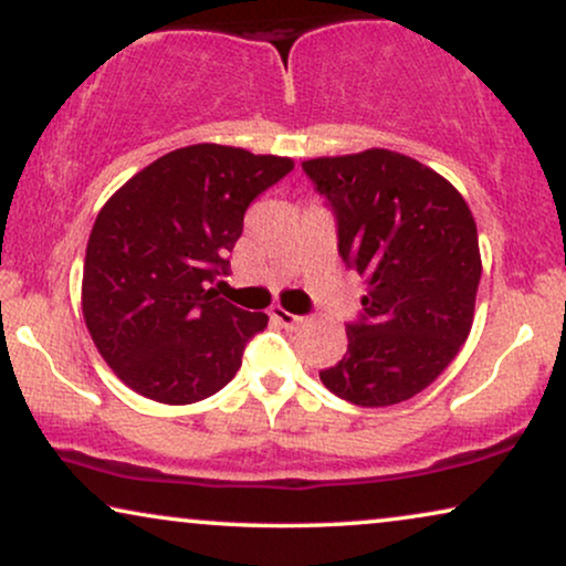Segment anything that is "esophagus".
Returning a JSON list of instances; mask_svg holds the SVG:
<instances>
[{
	"mask_svg": "<svg viewBox=\"0 0 566 566\" xmlns=\"http://www.w3.org/2000/svg\"><path fill=\"white\" fill-rule=\"evenodd\" d=\"M269 315H271V321L279 323V326H287V328L300 326V323H303V315H295V313L284 311V307H279V305L271 307Z\"/></svg>",
	"mask_w": 566,
	"mask_h": 566,
	"instance_id": "34e87169",
	"label": "esophagus"
}]
</instances>
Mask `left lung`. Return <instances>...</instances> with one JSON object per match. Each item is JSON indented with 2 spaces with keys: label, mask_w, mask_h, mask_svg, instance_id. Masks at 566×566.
<instances>
[{
  "label": "left lung",
  "mask_w": 566,
  "mask_h": 566,
  "mask_svg": "<svg viewBox=\"0 0 566 566\" xmlns=\"http://www.w3.org/2000/svg\"><path fill=\"white\" fill-rule=\"evenodd\" d=\"M303 170L334 212L338 255L367 284L323 386L370 409L401 403L469 338L481 279L471 209L446 178L390 149L318 157Z\"/></svg>",
  "instance_id": "8db88e82"
}]
</instances>
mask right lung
<instances>
[{
  "mask_svg": "<svg viewBox=\"0 0 566 566\" xmlns=\"http://www.w3.org/2000/svg\"><path fill=\"white\" fill-rule=\"evenodd\" d=\"M295 168L240 147L172 149L105 201L87 240L82 313L108 367L139 396L196 403L235 378L266 313L217 295L255 196Z\"/></svg>",
  "mask_w": 566,
  "mask_h": 566,
  "instance_id": "obj_1",
  "label": "right lung"
}]
</instances>
